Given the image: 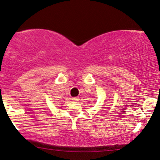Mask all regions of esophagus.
Listing matches in <instances>:
<instances>
[{
  "mask_svg": "<svg viewBox=\"0 0 160 160\" xmlns=\"http://www.w3.org/2000/svg\"><path fill=\"white\" fill-rule=\"evenodd\" d=\"M72 100H73V101H76V102H77V101L78 100V97H73V98H72Z\"/></svg>",
  "mask_w": 160,
  "mask_h": 160,
  "instance_id": "34e87169",
  "label": "esophagus"
}]
</instances>
